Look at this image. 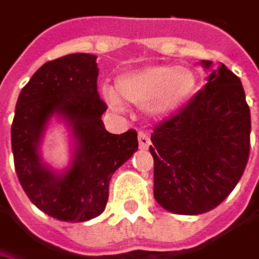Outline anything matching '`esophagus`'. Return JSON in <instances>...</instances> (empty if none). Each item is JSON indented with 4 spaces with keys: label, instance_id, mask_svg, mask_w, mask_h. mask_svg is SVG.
Segmentation results:
<instances>
[{
    "label": "esophagus",
    "instance_id": "esophagus-1",
    "mask_svg": "<svg viewBox=\"0 0 259 259\" xmlns=\"http://www.w3.org/2000/svg\"><path fill=\"white\" fill-rule=\"evenodd\" d=\"M138 143H140V149H143V150H147L149 147H150V137H149V134L147 132H144V131H141L140 134H138Z\"/></svg>",
    "mask_w": 259,
    "mask_h": 259
}]
</instances>
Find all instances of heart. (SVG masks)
<instances>
[{"mask_svg":"<svg viewBox=\"0 0 259 259\" xmlns=\"http://www.w3.org/2000/svg\"><path fill=\"white\" fill-rule=\"evenodd\" d=\"M197 77L184 66L149 65L119 74L115 92L104 89V98L116 109L121 101L146 107L153 116H165L182 107L196 92Z\"/></svg>","mask_w":259,"mask_h":259,"instance_id":"obj_1","label":"heart"}]
</instances>
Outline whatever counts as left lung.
Returning <instances> with one entry per match:
<instances>
[{
    "label": "left lung",
    "instance_id": "obj_1",
    "mask_svg": "<svg viewBox=\"0 0 259 259\" xmlns=\"http://www.w3.org/2000/svg\"><path fill=\"white\" fill-rule=\"evenodd\" d=\"M202 65L208 69L209 60ZM250 152V109L241 80L225 65L176 115L155 127V199L167 211L197 215L235 188Z\"/></svg>",
    "mask_w": 259,
    "mask_h": 259
}]
</instances>
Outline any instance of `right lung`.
I'll return each instance as SVG.
<instances>
[{"label":"right lung","instance_id":"right-lung-1","mask_svg":"<svg viewBox=\"0 0 259 259\" xmlns=\"http://www.w3.org/2000/svg\"><path fill=\"white\" fill-rule=\"evenodd\" d=\"M97 56L74 53L44 63L22 88L12 122V152L19 184L33 205L62 222H88L109 199L112 175L138 150L134 128L109 134L101 121L107 106L97 91ZM67 121L76 138L71 165L50 170L38 144L51 116Z\"/></svg>","mask_w":259,"mask_h":259}]
</instances>
